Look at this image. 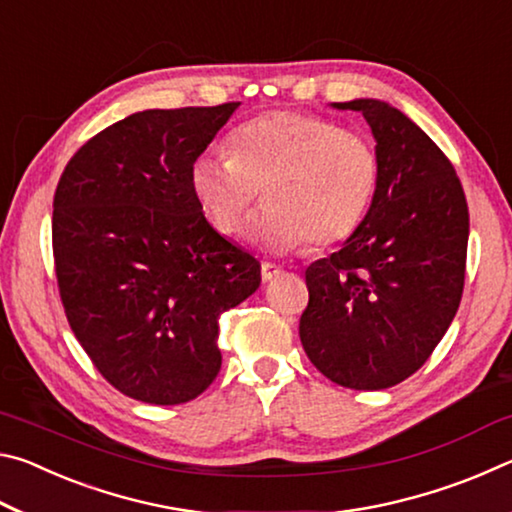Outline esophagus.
Masks as SVG:
<instances>
[{
	"label": "esophagus",
	"mask_w": 512,
	"mask_h": 512,
	"mask_svg": "<svg viewBox=\"0 0 512 512\" xmlns=\"http://www.w3.org/2000/svg\"><path fill=\"white\" fill-rule=\"evenodd\" d=\"M284 271L280 266H275V264H268V262H264L262 264V280L264 282H271V280H275V277H280Z\"/></svg>",
	"instance_id": "esophagus-1"
}]
</instances>
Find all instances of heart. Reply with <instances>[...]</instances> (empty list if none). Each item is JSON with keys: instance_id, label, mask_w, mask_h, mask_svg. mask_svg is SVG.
<instances>
[{"instance_id": "b5f03b06", "label": "heart", "mask_w": 512, "mask_h": 512, "mask_svg": "<svg viewBox=\"0 0 512 512\" xmlns=\"http://www.w3.org/2000/svg\"><path fill=\"white\" fill-rule=\"evenodd\" d=\"M379 160L372 144L325 117L271 110L241 124L228 158L201 155L189 185L205 219L223 237L244 228L262 192L266 210L248 237L273 253L307 241L329 248L348 239L377 192Z\"/></svg>"}]
</instances>
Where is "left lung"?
Listing matches in <instances>:
<instances>
[{"label": "left lung", "mask_w": 512, "mask_h": 512, "mask_svg": "<svg viewBox=\"0 0 512 512\" xmlns=\"http://www.w3.org/2000/svg\"><path fill=\"white\" fill-rule=\"evenodd\" d=\"M332 108L368 121L379 183L341 250L307 268L300 341L334 384L381 391L411 377L452 325L470 214L452 162L402 110L379 99Z\"/></svg>", "instance_id": "obj_1"}]
</instances>
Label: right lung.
Masks as SVG:
<instances>
[{
	"mask_svg": "<svg viewBox=\"0 0 512 512\" xmlns=\"http://www.w3.org/2000/svg\"><path fill=\"white\" fill-rule=\"evenodd\" d=\"M239 103L142 110L85 142L54 196V262L72 332L133 400L171 406L221 370L219 316L257 291L262 266L219 235L189 169Z\"/></svg>",
	"mask_w": 512,
	"mask_h": 512,
	"instance_id": "obj_1",
	"label": "right lung"
}]
</instances>
